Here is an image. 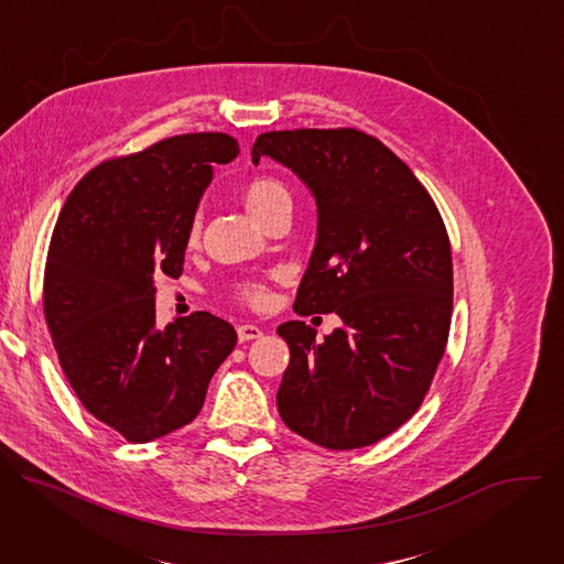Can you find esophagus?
I'll list each match as a JSON object with an SVG mask.
<instances>
[{
	"label": "esophagus",
	"instance_id": "obj_1",
	"mask_svg": "<svg viewBox=\"0 0 564 564\" xmlns=\"http://www.w3.org/2000/svg\"><path fill=\"white\" fill-rule=\"evenodd\" d=\"M238 333V341L246 344V341H252V339H261L263 337V330L259 326H252V324H246V326H238L236 328Z\"/></svg>",
	"mask_w": 564,
	"mask_h": 564
}]
</instances>
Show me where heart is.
Listing matches in <instances>:
<instances>
[{"label": "heart", "instance_id": "heart-1", "mask_svg": "<svg viewBox=\"0 0 564 564\" xmlns=\"http://www.w3.org/2000/svg\"><path fill=\"white\" fill-rule=\"evenodd\" d=\"M243 200H246L248 212L257 220H263L276 205H281V203H285L290 198H288L285 187L279 181L268 178V176H259V178L250 181V185L246 187ZM198 236H200V218L196 216L192 227H189V246L198 243ZM238 296L243 299V301H248V303H252V305H263L268 301V290H265L263 283L248 281V283H240L238 285Z\"/></svg>", "mask_w": 564, "mask_h": 564}]
</instances>
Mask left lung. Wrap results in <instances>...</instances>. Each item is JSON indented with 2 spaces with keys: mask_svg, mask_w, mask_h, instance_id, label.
Returning a JSON list of instances; mask_svg holds the SVG:
<instances>
[{
  "mask_svg": "<svg viewBox=\"0 0 564 564\" xmlns=\"http://www.w3.org/2000/svg\"><path fill=\"white\" fill-rule=\"evenodd\" d=\"M272 158L316 203V240L299 314L335 312L324 341L303 321L276 333L290 364L281 420L333 451L370 446L415 415L444 355L453 261L442 216L409 165L357 129L261 133L252 163Z\"/></svg>",
  "mask_w": 564,
  "mask_h": 564,
  "instance_id": "1",
  "label": "left lung"
}]
</instances>
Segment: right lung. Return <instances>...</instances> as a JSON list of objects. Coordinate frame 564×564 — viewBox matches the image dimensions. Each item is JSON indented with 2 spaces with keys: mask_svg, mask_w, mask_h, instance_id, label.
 Returning <instances> with one entry per match:
<instances>
[{
  "mask_svg": "<svg viewBox=\"0 0 564 564\" xmlns=\"http://www.w3.org/2000/svg\"><path fill=\"white\" fill-rule=\"evenodd\" d=\"M225 133L167 138L107 160L68 194L44 270V316L59 366L102 424L133 444L187 426L236 346L227 321L196 312L155 326V276L178 279Z\"/></svg>",
  "mask_w": 564,
  "mask_h": 564,
  "instance_id": "add662e5",
  "label": "right lung"
}]
</instances>
